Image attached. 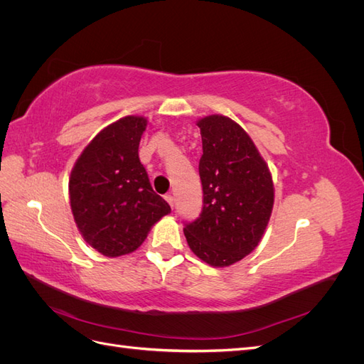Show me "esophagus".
<instances>
[{
    "label": "esophagus",
    "instance_id": "34e87169",
    "mask_svg": "<svg viewBox=\"0 0 364 364\" xmlns=\"http://www.w3.org/2000/svg\"><path fill=\"white\" fill-rule=\"evenodd\" d=\"M165 200L168 202V205H170V206H173V203H174V197H173L171 194H167V196H165Z\"/></svg>",
    "mask_w": 364,
    "mask_h": 364
}]
</instances>
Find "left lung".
I'll return each mask as SVG.
<instances>
[{"label":"left lung","mask_w":364,"mask_h":364,"mask_svg":"<svg viewBox=\"0 0 364 364\" xmlns=\"http://www.w3.org/2000/svg\"><path fill=\"white\" fill-rule=\"evenodd\" d=\"M197 126L203 208L183 234L194 255L213 267H228L258 246L272 215L274 186L269 165L234 119L208 115Z\"/></svg>","instance_id":"obj_1"}]
</instances>
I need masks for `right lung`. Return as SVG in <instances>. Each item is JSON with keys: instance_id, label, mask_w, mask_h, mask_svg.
I'll return each instance as SVG.
<instances>
[{"instance_id": "right-lung-1", "label": "right lung", "mask_w": 364, "mask_h": 364, "mask_svg": "<svg viewBox=\"0 0 364 364\" xmlns=\"http://www.w3.org/2000/svg\"><path fill=\"white\" fill-rule=\"evenodd\" d=\"M147 118L127 115L98 132L70 176V205L82 237L102 255L136 250L171 208L153 191L138 156Z\"/></svg>"}]
</instances>
